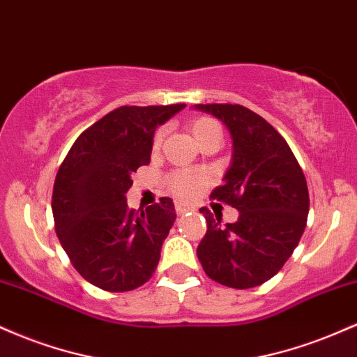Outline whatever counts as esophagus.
<instances>
[{
	"instance_id": "34e87169",
	"label": "esophagus",
	"mask_w": 357,
	"mask_h": 357,
	"mask_svg": "<svg viewBox=\"0 0 357 357\" xmlns=\"http://www.w3.org/2000/svg\"><path fill=\"white\" fill-rule=\"evenodd\" d=\"M174 208H176V213H178V215H186V213L195 211V206L190 203H176Z\"/></svg>"
}]
</instances>
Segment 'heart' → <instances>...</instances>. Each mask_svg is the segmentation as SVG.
<instances>
[{"label":"heart","instance_id":"b5f03b06","mask_svg":"<svg viewBox=\"0 0 357 357\" xmlns=\"http://www.w3.org/2000/svg\"><path fill=\"white\" fill-rule=\"evenodd\" d=\"M192 137L195 141L202 142L206 137L213 136V134H221L220 126L216 124L213 119L208 117H199L196 121L191 122L190 126ZM159 142V136L155 137V144ZM210 181V174L206 171L202 169H181L176 171L174 174H171L169 178V188L173 190L178 196H183V198H191L198 192L204 184Z\"/></svg>","mask_w":357,"mask_h":357}]
</instances>
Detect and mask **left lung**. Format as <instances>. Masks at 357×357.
Masks as SVG:
<instances>
[{
    "label": "left lung",
    "mask_w": 357,
    "mask_h": 357,
    "mask_svg": "<svg viewBox=\"0 0 357 357\" xmlns=\"http://www.w3.org/2000/svg\"><path fill=\"white\" fill-rule=\"evenodd\" d=\"M223 122L231 137V165L213 199L240 213L221 225L202 208L208 230L198 260L211 280L231 289L261 285L284 267L305 230L309 191L285 139L258 114L238 104H196Z\"/></svg>",
    "instance_id": "left-lung-1"
}]
</instances>
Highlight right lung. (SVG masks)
<instances>
[{"instance_id": "add662e5", "label": "right lung", "mask_w": 357, "mask_h": 357, "mask_svg": "<svg viewBox=\"0 0 357 357\" xmlns=\"http://www.w3.org/2000/svg\"><path fill=\"white\" fill-rule=\"evenodd\" d=\"M184 104L119 107L80 134L55 178L52 211L61 247L85 280L107 292L144 285L176 220L161 198L146 211L127 206L137 167L149 165L154 132Z\"/></svg>"}]
</instances>
